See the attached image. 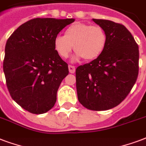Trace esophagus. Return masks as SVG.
<instances>
[{
    "instance_id": "1",
    "label": "esophagus",
    "mask_w": 146,
    "mask_h": 146,
    "mask_svg": "<svg viewBox=\"0 0 146 146\" xmlns=\"http://www.w3.org/2000/svg\"><path fill=\"white\" fill-rule=\"evenodd\" d=\"M68 70H69V72H70V73L73 74V73H74V72H75V67L72 66V65H69Z\"/></svg>"
}]
</instances>
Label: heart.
Segmentation results:
<instances>
[{
	"instance_id": "b5f03b06",
	"label": "heart",
	"mask_w": 146,
	"mask_h": 146,
	"mask_svg": "<svg viewBox=\"0 0 146 146\" xmlns=\"http://www.w3.org/2000/svg\"><path fill=\"white\" fill-rule=\"evenodd\" d=\"M108 43V37L102 27L85 23H75L64 31V36L58 35L54 40V48L59 56L68 58L73 51L76 53L72 61L84 58L92 61L101 56Z\"/></svg>"
}]
</instances>
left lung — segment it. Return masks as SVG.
I'll return each mask as SVG.
<instances>
[{
    "label": "left lung",
    "mask_w": 146,
    "mask_h": 146,
    "mask_svg": "<svg viewBox=\"0 0 146 146\" xmlns=\"http://www.w3.org/2000/svg\"><path fill=\"white\" fill-rule=\"evenodd\" d=\"M108 37L102 54L76 68L78 98L93 111H105L126 98L139 74V47L124 25L111 21L92 19Z\"/></svg>",
    "instance_id": "1"
}]
</instances>
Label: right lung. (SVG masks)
<instances>
[{"instance_id": "add662e5", "label": "right lung", "mask_w": 146, "mask_h": 146, "mask_svg": "<svg viewBox=\"0 0 146 146\" xmlns=\"http://www.w3.org/2000/svg\"><path fill=\"white\" fill-rule=\"evenodd\" d=\"M73 18H35L17 27L7 40L3 68L10 95L24 109L43 114L53 108L68 67L54 40Z\"/></svg>"}]
</instances>
